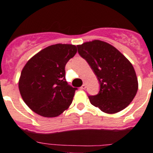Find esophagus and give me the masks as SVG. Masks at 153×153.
I'll return each instance as SVG.
<instances>
[{"instance_id": "1", "label": "esophagus", "mask_w": 153, "mask_h": 153, "mask_svg": "<svg viewBox=\"0 0 153 153\" xmlns=\"http://www.w3.org/2000/svg\"><path fill=\"white\" fill-rule=\"evenodd\" d=\"M80 88H81V90H85V88H86V85H85V84H84V85H82V86H81Z\"/></svg>"}]
</instances>
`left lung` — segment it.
Here are the masks:
<instances>
[{
    "instance_id": "obj_1",
    "label": "left lung",
    "mask_w": 153,
    "mask_h": 153,
    "mask_svg": "<svg viewBox=\"0 0 153 153\" xmlns=\"http://www.w3.org/2000/svg\"><path fill=\"white\" fill-rule=\"evenodd\" d=\"M77 48L100 85L98 94L88 96L91 103L108 114L125 109L138 90L137 78L132 64L115 47L105 41L94 40L77 45Z\"/></svg>"
}]
</instances>
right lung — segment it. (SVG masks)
<instances>
[{
  "label": "right lung",
  "mask_w": 153,
  "mask_h": 153,
  "mask_svg": "<svg viewBox=\"0 0 153 153\" xmlns=\"http://www.w3.org/2000/svg\"><path fill=\"white\" fill-rule=\"evenodd\" d=\"M76 53L75 45L56 44L41 50L26 62L19 89L24 102L35 113L56 117L71 105L77 88L65 81V66Z\"/></svg>",
  "instance_id": "obj_1"
}]
</instances>
